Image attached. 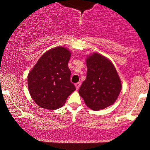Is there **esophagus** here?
<instances>
[{"label": "esophagus", "instance_id": "34e87169", "mask_svg": "<svg viewBox=\"0 0 150 150\" xmlns=\"http://www.w3.org/2000/svg\"><path fill=\"white\" fill-rule=\"evenodd\" d=\"M75 86H76V90L79 89L80 86V82H77V83H76Z\"/></svg>", "mask_w": 150, "mask_h": 150}]
</instances>
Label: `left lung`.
Segmentation results:
<instances>
[{
    "mask_svg": "<svg viewBox=\"0 0 150 150\" xmlns=\"http://www.w3.org/2000/svg\"><path fill=\"white\" fill-rule=\"evenodd\" d=\"M86 79L79 91V95L90 109H105L114 103L122 88L116 69L108 58L93 53L86 59Z\"/></svg>",
    "mask_w": 150,
    "mask_h": 150,
    "instance_id": "8db88e82",
    "label": "left lung"
}]
</instances>
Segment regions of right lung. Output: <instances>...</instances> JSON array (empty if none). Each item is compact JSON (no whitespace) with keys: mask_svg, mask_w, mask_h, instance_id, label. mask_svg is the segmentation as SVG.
I'll use <instances>...</instances> for the list:
<instances>
[{"mask_svg":"<svg viewBox=\"0 0 150 150\" xmlns=\"http://www.w3.org/2000/svg\"><path fill=\"white\" fill-rule=\"evenodd\" d=\"M70 57L68 49L54 47L41 56L28 74L30 95L40 108L51 110L62 108L76 90L68 66Z\"/></svg>","mask_w":150,"mask_h":150,"instance_id":"1","label":"right lung"}]
</instances>
